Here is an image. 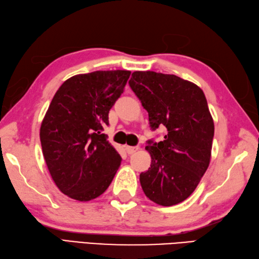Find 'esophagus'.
<instances>
[{
	"label": "esophagus",
	"instance_id": "esophagus-1",
	"mask_svg": "<svg viewBox=\"0 0 259 259\" xmlns=\"http://www.w3.org/2000/svg\"><path fill=\"white\" fill-rule=\"evenodd\" d=\"M137 149H139V146H125V151L127 154H134Z\"/></svg>",
	"mask_w": 259,
	"mask_h": 259
}]
</instances>
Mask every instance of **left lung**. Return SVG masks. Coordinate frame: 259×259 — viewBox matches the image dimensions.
I'll use <instances>...</instances> for the list:
<instances>
[{
  "mask_svg": "<svg viewBox=\"0 0 259 259\" xmlns=\"http://www.w3.org/2000/svg\"><path fill=\"white\" fill-rule=\"evenodd\" d=\"M148 113L151 128L167 130L164 140L148 141L151 167L141 173L146 196L162 206L192 195L210 162L214 120L204 92L171 74L136 71L128 82Z\"/></svg>",
  "mask_w": 259,
  "mask_h": 259,
  "instance_id": "left-lung-1",
  "label": "left lung"
}]
</instances>
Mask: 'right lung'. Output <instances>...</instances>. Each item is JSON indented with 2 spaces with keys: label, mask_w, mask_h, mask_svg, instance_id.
Returning a JSON list of instances; mask_svg holds the SVG:
<instances>
[{
  "label": "right lung",
  "mask_w": 259,
  "mask_h": 259,
  "mask_svg": "<svg viewBox=\"0 0 259 259\" xmlns=\"http://www.w3.org/2000/svg\"><path fill=\"white\" fill-rule=\"evenodd\" d=\"M130 75L122 70L78 74L52 100L39 139L50 174L68 197L79 202L99 197L116 174L122 158L102 132Z\"/></svg>",
  "instance_id": "right-lung-1"
}]
</instances>
